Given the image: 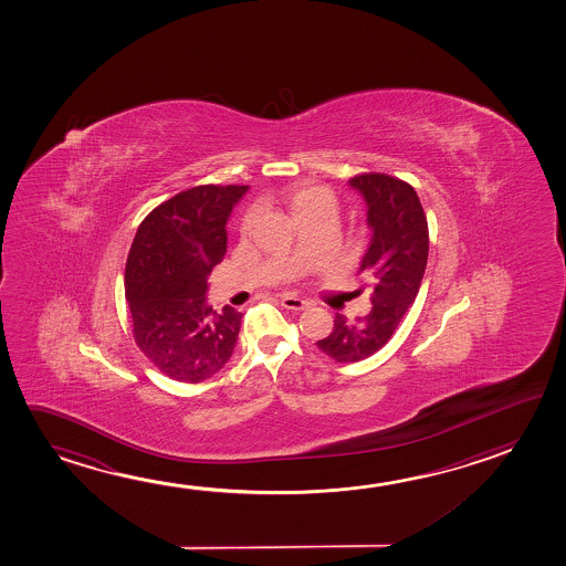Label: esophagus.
<instances>
[{"label": "esophagus", "instance_id": "obj_1", "mask_svg": "<svg viewBox=\"0 0 566 566\" xmlns=\"http://www.w3.org/2000/svg\"><path fill=\"white\" fill-rule=\"evenodd\" d=\"M280 302H282V306L287 307V310H296V312H302V310L312 306V302H307L304 297L294 296V294H282Z\"/></svg>", "mask_w": 566, "mask_h": 566}]
</instances>
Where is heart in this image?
I'll return each mask as SVG.
<instances>
[{
  "label": "heart",
  "mask_w": 566,
  "mask_h": 566,
  "mask_svg": "<svg viewBox=\"0 0 566 566\" xmlns=\"http://www.w3.org/2000/svg\"><path fill=\"white\" fill-rule=\"evenodd\" d=\"M282 199L300 227L315 223V221H325V219L337 221V197L329 187L302 184V186L292 187ZM254 221H256L254 211H249L242 217V234L251 231Z\"/></svg>",
  "instance_id": "1"
}]
</instances>
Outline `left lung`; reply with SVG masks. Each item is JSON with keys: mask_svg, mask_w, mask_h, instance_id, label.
Returning <instances> with one entry per match:
<instances>
[{"mask_svg": "<svg viewBox=\"0 0 566 566\" xmlns=\"http://www.w3.org/2000/svg\"><path fill=\"white\" fill-rule=\"evenodd\" d=\"M349 184L367 201L373 237L359 266L361 287L369 290V314L347 319L335 314L332 334L315 343L337 363L363 361L379 352L415 302L428 260V223L415 187L387 174H359Z\"/></svg>", "mask_w": 566, "mask_h": 566, "instance_id": "left-lung-1", "label": "left lung"}]
</instances>
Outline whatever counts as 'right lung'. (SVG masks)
Here are the masks:
<instances>
[{"mask_svg": "<svg viewBox=\"0 0 566 566\" xmlns=\"http://www.w3.org/2000/svg\"><path fill=\"white\" fill-rule=\"evenodd\" d=\"M247 186H197L139 223L124 290L139 352L169 379L201 382L231 359L237 307L207 306V276L227 252V221Z\"/></svg>", "mask_w": 566, "mask_h": 566, "instance_id": "right-lung-1", "label": "right lung"}]
</instances>
